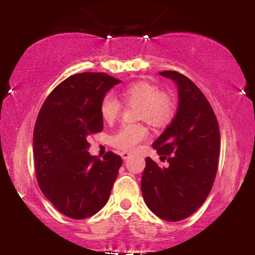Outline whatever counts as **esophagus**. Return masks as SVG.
Here are the masks:
<instances>
[{
	"label": "esophagus",
	"instance_id": "1",
	"mask_svg": "<svg viewBox=\"0 0 255 255\" xmlns=\"http://www.w3.org/2000/svg\"><path fill=\"white\" fill-rule=\"evenodd\" d=\"M130 153H128V152H122L121 153V156H122V159H123V160H127V159H128V158H130Z\"/></svg>",
	"mask_w": 255,
	"mask_h": 255
}]
</instances>
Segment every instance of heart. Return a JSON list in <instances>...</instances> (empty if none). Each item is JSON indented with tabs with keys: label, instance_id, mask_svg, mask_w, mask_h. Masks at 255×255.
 Here are the masks:
<instances>
[{
	"label": "heart",
	"instance_id": "1",
	"mask_svg": "<svg viewBox=\"0 0 255 255\" xmlns=\"http://www.w3.org/2000/svg\"><path fill=\"white\" fill-rule=\"evenodd\" d=\"M128 103H137V117L145 120L154 128H163L170 123L175 113V103L167 93L159 92L153 83L134 81L121 90ZM122 104L113 94H107L100 103V115L106 123L118 118ZM148 130L144 124H123L111 135V144L124 151H133L139 142L147 137Z\"/></svg>",
	"mask_w": 255,
	"mask_h": 255
}]
</instances>
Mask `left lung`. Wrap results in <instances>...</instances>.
Here are the masks:
<instances>
[{
    "mask_svg": "<svg viewBox=\"0 0 255 255\" xmlns=\"http://www.w3.org/2000/svg\"><path fill=\"white\" fill-rule=\"evenodd\" d=\"M177 86L179 107L172 123L153 142L165 167L146 158L141 193L153 214L168 222L193 215L207 200L217 173L218 122L195 83L174 71L160 72Z\"/></svg>",
    "mask_w": 255,
    "mask_h": 255,
    "instance_id": "left-lung-1",
    "label": "left lung"
}]
</instances>
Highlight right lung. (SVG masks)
Returning <instances> with one entry per match:
<instances>
[{
    "mask_svg": "<svg viewBox=\"0 0 255 255\" xmlns=\"http://www.w3.org/2000/svg\"><path fill=\"white\" fill-rule=\"evenodd\" d=\"M106 73H79L47 96L33 130L37 181L45 197L62 215L83 219L99 212L110 197L122 158L108 152L90 155V134L103 130L100 103L118 85Z\"/></svg>",
    "mask_w": 255,
    "mask_h": 255,
    "instance_id": "right-lung-1",
    "label": "right lung"
}]
</instances>
